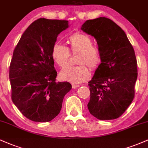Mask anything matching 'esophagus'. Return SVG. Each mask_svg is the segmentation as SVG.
<instances>
[{"instance_id": "esophagus-1", "label": "esophagus", "mask_w": 148, "mask_h": 148, "mask_svg": "<svg viewBox=\"0 0 148 148\" xmlns=\"http://www.w3.org/2000/svg\"><path fill=\"white\" fill-rule=\"evenodd\" d=\"M79 85H76V84H72V88L73 89H76V88L79 87Z\"/></svg>"}]
</instances>
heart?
Here are the masks:
<instances>
[{
	"label": "heart",
	"instance_id": "1",
	"mask_svg": "<svg viewBox=\"0 0 148 148\" xmlns=\"http://www.w3.org/2000/svg\"><path fill=\"white\" fill-rule=\"evenodd\" d=\"M69 49L72 53H79L78 64L79 66H70L63 69L59 73L62 81L72 84H81L90 77L89 69H95L101 62V53L97 47L92 46V40L88 35L82 33H75L69 37L68 41ZM51 56L55 63L60 67H64L68 64L69 56V49L60 44L56 43L53 46Z\"/></svg>",
	"mask_w": 148,
	"mask_h": 148
}]
</instances>
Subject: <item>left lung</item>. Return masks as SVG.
Here are the masks:
<instances>
[{
    "instance_id": "left-lung-1",
    "label": "left lung",
    "mask_w": 148,
    "mask_h": 148,
    "mask_svg": "<svg viewBox=\"0 0 148 148\" xmlns=\"http://www.w3.org/2000/svg\"><path fill=\"white\" fill-rule=\"evenodd\" d=\"M81 29L95 39L101 53V63L88 82V110L101 120L118 118L134 97L138 73L133 47L124 30L110 18L87 20Z\"/></svg>"
}]
</instances>
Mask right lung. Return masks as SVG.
<instances>
[{
  "label": "right lung",
  "instance_id": "right-lung-1",
  "mask_svg": "<svg viewBox=\"0 0 148 148\" xmlns=\"http://www.w3.org/2000/svg\"><path fill=\"white\" fill-rule=\"evenodd\" d=\"M68 21L40 18L23 33L10 66L12 99L27 118L49 122L60 113L64 97L72 89L68 82H56L57 72L53 46Z\"/></svg>",
  "mask_w": 148,
  "mask_h": 148
}]
</instances>
